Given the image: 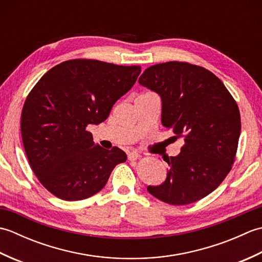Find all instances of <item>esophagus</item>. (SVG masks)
I'll list each match as a JSON object with an SVG mask.
<instances>
[{"label": "esophagus", "mask_w": 262, "mask_h": 262, "mask_svg": "<svg viewBox=\"0 0 262 262\" xmlns=\"http://www.w3.org/2000/svg\"><path fill=\"white\" fill-rule=\"evenodd\" d=\"M128 160H130V161H135V160H137L138 158H140V153H137V152H135V151H133V152H129L128 153Z\"/></svg>", "instance_id": "1"}]
</instances>
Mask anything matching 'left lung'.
Here are the masks:
<instances>
[{
  "label": "left lung",
  "mask_w": 262,
  "mask_h": 262,
  "mask_svg": "<svg viewBox=\"0 0 262 262\" xmlns=\"http://www.w3.org/2000/svg\"><path fill=\"white\" fill-rule=\"evenodd\" d=\"M158 93L161 122L183 137L185 145L170 165L166 179L147 191L170 205H187L221 185L234 162L241 118L237 104L219 77L200 66L168 62L146 69L138 79Z\"/></svg>",
  "instance_id": "left-lung-1"
}]
</instances>
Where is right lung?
<instances>
[{
	"mask_svg": "<svg viewBox=\"0 0 262 262\" xmlns=\"http://www.w3.org/2000/svg\"><path fill=\"white\" fill-rule=\"evenodd\" d=\"M140 73V66L73 59L38 81L22 109L21 136L33 173L48 191L68 202L89 198L125 162L124 151L98 145L86 127L108 118Z\"/></svg>",
	"mask_w": 262,
	"mask_h": 262,
	"instance_id": "1",
	"label": "right lung"
}]
</instances>
